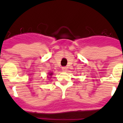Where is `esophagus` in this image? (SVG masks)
<instances>
[{"mask_svg": "<svg viewBox=\"0 0 123 123\" xmlns=\"http://www.w3.org/2000/svg\"><path fill=\"white\" fill-rule=\"evenodd\" d=\"M67 69V68H66V67H62V71H66V70H67V69Z\"/></svg>", "mask_w": 123, "mask_h": 123, "instance_id": "obj_1", "label": "esophagus"}]
</instances>
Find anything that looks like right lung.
Returning a JSON list of instances; mask_svg holds the SVG:
<instances>
[{
  "label": "right lung",
  "instance_id": "add662e5",
  "mask_svg": "<svg viewBox=\"0 0 123 123\" xmlns=\"http://www.w3.org/2000/svg\"><path fill=\"white\" fill-rule=\"evenodd\" d=\"M52 75H53V73H51V72H50V73H48V75H49V76H52Z\"/></svg>",
  "mask_w": 123,
  "mask_h": 123
}]
</instances>
